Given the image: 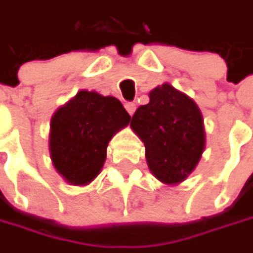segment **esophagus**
Masks as SVG:
<instances>
[{
	"label": "esophagus",
	"instance_id": "obj_1",
	"mask_svg": "<svg viewBox=\"0 0 253 253\" xmlns=\"http://www.w3.org/2000/svg\"><path fill=\"white\" fill-rule=\"evenodd\" d=\"M125 109L128 111V114H129V115H132V114L135 112L136 105L134 103V102H126V103H125Z\"/></svg>",
	"mask_w": 253,
	"mask_h": 253
}]
</instances>
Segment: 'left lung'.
<instances>
[{"label":"left lung","mask_w":253,"mask_h":253,"mask_svg":"<svg viewBox=\"0 0 253 253\" xmlns=\"http://www.w3.org/2000/svg\"><path fill=\"white\" fill-rule=\"evenodd\" d=\"M131 128L145 145L151 172L166 184L183 181L205 150L199 106L169 83L150 92V102L136 109Z\"/></svg>","instance_id":"obj_1"}]
</instances>
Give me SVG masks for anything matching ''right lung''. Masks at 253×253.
I'll use <instances>...</instances> for the list:
<instances>
[{
    "instance_id": "add662e5",
    "label": "right lung",
    "mask_w": 253,
    "mask_h": 253,
    "mask_svg": "<svg viewBox=\"0 0 253 253\" xmlns=\"http://www.w3.org/2000/svg\"><path fill=\"white\" fill-rule=\"evenodd\" d=\"M129 114L114 96L81 90L51 118L50 155L54 169L75 186L90 183L106 158V147Z\"/></svg>"
}]
</instances>
